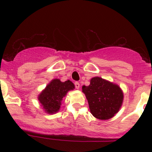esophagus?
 I'll return each instance as SVG.
<instances>
[{"label":"esophagus","mask_w":152,"mask_h":152,"mask_svg":"<svg viewBox=\"0 0 152 152\" xmlns=\"http://www.w3.org/2000/svg\"><path fill=\"white\" fill-rule=\"evenodd\" d=\"M74 84H75V87H76V88H77V89H78V88H79V87H80L79 83H78V82H77V81H76L74 83Z\"/></svg>","instance_id":"obj_1"}]
</instances>
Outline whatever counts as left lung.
Returning <instances> with one entry per match:
<instances>
[{
	"label": "left lung",
	"mask_w": 152,
	"mask_h": 152,
	"mask_svg": "<svg viewBox=\"0 0 152 152\" xmlns=\"http://www.w3.org/2000/svg\"><path fill=\"white\" fill-rule=\"evenodd\" d=\"M82 91L91 113L98 119H109L121 109L124 94L117 84L96 76L91 79L89 86H82Z\"/></svg>",
	"instance_id": "left-lung-1"
}]
</instances>
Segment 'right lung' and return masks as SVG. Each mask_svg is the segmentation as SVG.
Instances as JSON below:
<instances>
[{
    "mask_svg": "<svg viewBox=\"0 0 152 152\" xmlns=\"http://www.w3.org/2000/svg\"><path fill=\"white\" fill-rule=\"evenodd\" d=\"M74 84L69 80L62 82L56 78L47 85L38 95V99L46 113L55 114L60 109L63 98L68 91L74 90Z\"/></svg>",
    "mask_w": 152,
    "mask_h": 152,
    "instance_id": "right-lung-1",
    "label": "right lung"
}]
</instances>
